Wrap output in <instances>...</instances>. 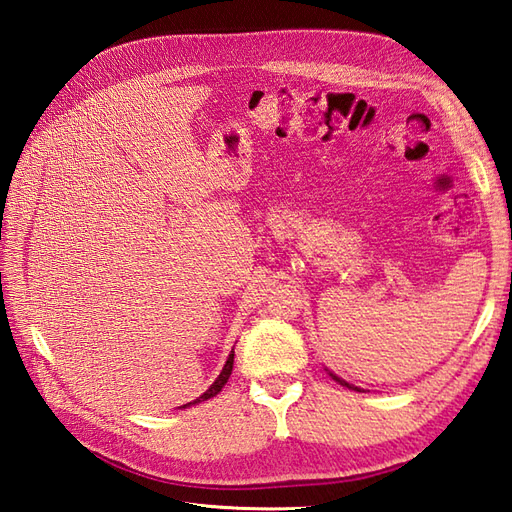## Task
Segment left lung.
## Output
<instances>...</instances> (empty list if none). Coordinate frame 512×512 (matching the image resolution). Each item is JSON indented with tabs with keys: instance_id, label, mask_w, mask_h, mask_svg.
<instances>
[{
	"instance_id": "obj_1",
	"label": "left lung",
	"mask_w": 512,
	"mask_h": 512,
	"mask_svg": "<svg viewBox=\"0 0 512 512\" xmlns=\"http://www.w3.org/2000/svg\"><path fill=\"white\" fill-rule=\"evenodd\" d=\"M329 376H333V380H337L339 384H344V386H348V389H354V391H361V389H359V386H352V384H348L346 380H342V378H337L335 374H331V371H329Z\"/></svg>"
}]
</instances>
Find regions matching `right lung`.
<instances>
[{
    "label": "right lung",
    "instance_id": "obj_1",
    "mask_svg": "<svg viewBox=\"0 0 512 512\" xmlns=\"http://www.w3.org/2000/svg\"><path fill=\"white\" fill-rule=\"evenodd\" d=\"M232 363H235V350H232V352L228 354V359H226L224 369L220 371V376L215 378V382L209 386V389H207L203 395H200L198 399L190 401V404H185V406H181V408H188V406H192V404H200V401H207V399H211V397L218 395V393L224 389V384L228 382V378H230V374H232Z\"/></svg>",
    "mask_w": 512,
    "mask_h": 512
}]
</instances>
